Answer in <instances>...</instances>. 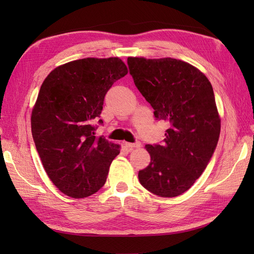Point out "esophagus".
<instances>
[{"mask_svg":"<svg viewBox=\"0 0 254 254\" xmlns=\"http://www.w3.org/2000/svg\"><path fill=\"white\" fill-rule=\"evenodd\" d=\"M126 146L128 148H138L141 147V143L136 142V143H126Z\"/></svg>","mask_w":254,"mask_h":254,"instance_id":"obj_1","label":"esophagus"}]
</instances>
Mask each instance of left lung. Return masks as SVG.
<instances>
[{
    "label": "left lung",
    "instance_id": "1",
    "mask_svg": "<svg viewBox=\"0 0 254 254\" xmlns=\"http://www.w3.org/2000/svg\"><path fill=\"white\" fill-rule=\"evenodd\" d=\"M127 64L155 117L169 123L163 145H145L150 163L138 171V180L161 197L181 195L217 146L220 117L212 84L198 68L177 59L128 57Z\"/></svg>",
    "mask_w": 254,
    "mask_h": 254
}]
</instances>
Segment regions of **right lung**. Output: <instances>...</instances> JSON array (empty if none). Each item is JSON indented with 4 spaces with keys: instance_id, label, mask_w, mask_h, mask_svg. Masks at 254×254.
<instances>
[{
    "instance_id": "1",
    "label": "right lung",
    "mask_w": 254,
    "mask_h": 254,
    "mask_svg": "<svg viewBox=\"0 0 254 254\" xmlns=\"http://www.w3.org/2000/svg\"><path fill=\"white\" fill-rule=\"evenodd\" d=\"M127 74L120 58H85L56 67L41 85L32 137L48 177L67 196L87 197L106 183L120 145L95 136L93 123L107 91Z\"/></svg>"
}]
</instances>
